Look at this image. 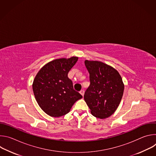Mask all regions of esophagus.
<instances>
[{"label":"esophagus","mask_w":156,"mask_h":156,"mask_svg":"<svg viewBox=\"0 0 156 156\" xmlns=\"http://www.w3.org/2000/svg\"><path fill=\"white\" fill-rule=\"evenodd\" d=\"M80 93L83 96H84V91L83 90H81V91H80Z\"/></svg>","instance_id":"1"}]
</instances>
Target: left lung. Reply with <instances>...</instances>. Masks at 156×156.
<instances>
[{"label": "left lung", "mask_w": 156, "mask_h": 156, "mask_svg": "<svg viewBox=\"0 0 156 156\" xmlns=\"http://www.w3.org/2000/svg\"><path fill=\"white\" fill-rule=\"evenodd\" d=\"M90 73V86L84 99L92 115L104 119L112 115L122 100L124 84L119 73L112 66L99 61H84Z\"/></svg>", "instance_id": "1"}]
</instances>
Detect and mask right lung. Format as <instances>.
<instances>
[{"label":"right lung","instance_id":"right-lung-1","mask_svg":"<svg viewBox=\"0 0 156 156\" xmlns=\"http://www.w3.org/2000/svg\"><path fill=\"white\" fill-rule=\"evenodd\" d=\"M78 57L58 58L44 65L33 83L35 99L44 112L59 117L68 114L75 102L83 96L73 89L68 73Z\"/></svg>","mask_w":156,"mask_h":156}]
</instances>
